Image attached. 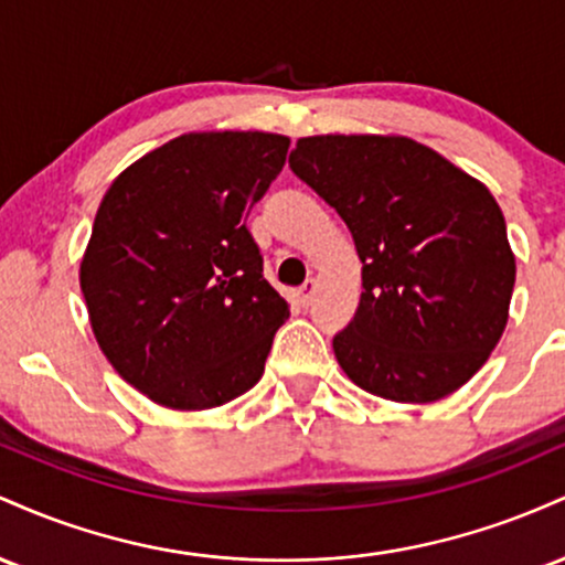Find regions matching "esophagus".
I'll list each match as a JSON object with an SVG mask.
<instances>
[{"label":"esophagus","instance_id":"obj_1","mask_svg":"<svg viewBox=\"0 0 565 565\" xmlns=\"http://www.w3.org/2000/svg\"><path fill=\"white\" fill-rule=\"evenodd\" d=\"M313 295H316V281H313V278H310V281H305L302 287H300V291H297V300H300L302 305H310V300H313Z\"/></svg>","mask_w":565,"mask_h":565}]
</instances>
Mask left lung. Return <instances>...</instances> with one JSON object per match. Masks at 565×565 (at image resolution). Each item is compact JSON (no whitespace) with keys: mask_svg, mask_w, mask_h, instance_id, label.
Here are the masks:
<instances>
[{"mask_svg":"<svg viewBox=\"0 0 565 565\" xmlns=\"http://www.w3.org/2000/svg\"><path fill=\"white\" fill-rule=\"evenodd\" d=\"M289 167L334 206L359 252V310L332 348L366 393L430 404L462 387L504 332L515 287L489 188L395 135L300 138Z\"/></svg>","mask_w":565,"mask_h":565,"instance_id":"left-lung-1","label":"left lung"}]
</instances>
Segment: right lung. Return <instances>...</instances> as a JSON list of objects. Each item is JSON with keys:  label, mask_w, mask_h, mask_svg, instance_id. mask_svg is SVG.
Here are the masks:
<instances>
[{"label": "right lung", "mask_w": 565, "mask_h": 565, "mask_svg": "<svg viewBox=\"0 0 565 565\" xmlns=\"http://www.w3.org/2000/svg\"><path fill=\"white\" fill-rule=\"evenodd\" d=\"M270 132H188L127 167L97 206L79 268L89 323L121 380L196 412L263 377L289 305L246 228L287 161Z\"/></svg>", "instance_id": "add662e5"}]
</instances>
